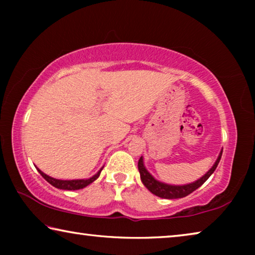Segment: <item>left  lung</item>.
I'll return each mask as SVG.
<instances>
[{"label":"left lung","mask_w":255,"mask_h":255,"mask_svg":"<svg viewBox=\"0 0 255 255\" xmlns=\"http://www.w3.org/2000/svg\"><path fill=\"white\" fill-rule=\"evenodd\" d=\"M222 154H223V149L221 150V153H219L213 167H211V169L207 172L205 175H202L200 179H198L197 181H195V182L183 184V185H172V184L161 182V181H157L147 170H146V167L144 165L143 156H140L139 161H138V170H139L140 180L145 187L147 188L153 195L157 196L159 198H164V199H178V198L187 197L188 195H190V193L195 191V190L201 187V185L208 180L209 176L214 173V171L216 170V167H217L219 161H221Z\"/></svg>","instance_id":"8db88e82"}]
</instances>
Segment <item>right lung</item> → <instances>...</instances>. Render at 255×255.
<instances>
[{
  "instance_id": "obj_1",
  "label": "right lung",
  "mask_w": 255,
  "mask_h": 255,
  "mask_svg": "<svg viewBox=\"0 0 255 255\" xmlns=\"http://www.w3.org/2000/svg\"><path fill=\"white\" fill-rule=\"evenodd\" d=\"M102 169H103V167H101V169L98 171V173L94 174L92 178H90V179H85V180L84 179H82V180H58V179H54V178H51V176L45 174L44 172L40 171L37 167L38 172H39L42 178H44L47 181V182H49L55 188L63 189V190H80V189H83L85 187H88L90 183H92L93 181H96L99 178V175H100Z\"/></svg>"
}]
</instances>
